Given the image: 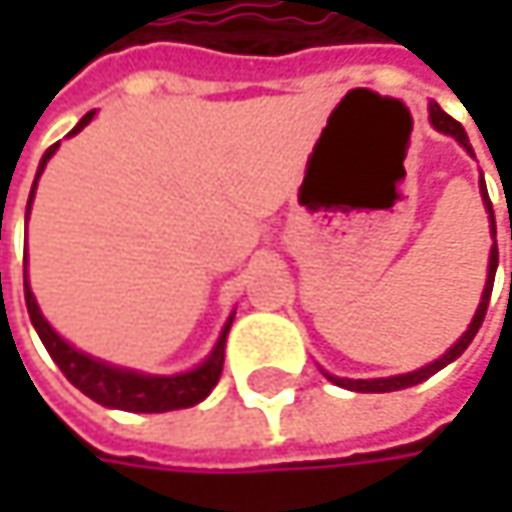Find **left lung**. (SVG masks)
<instances>
[{"mask_svg": "<svg viewBox=\"0 0 512 512\" xmlns=\"http://www.w3.org/2000/svg\"><path fill=\"white\" fill-rule=\"evenodd\" d=\"M430 121H433V127L439 130V133H445V136H454L457 142H460L462 148L471 154V145H468V136H465V130H462L460 121H454L439 103H430ZM480 195H483V204H486V210H489V222H492V237H495V213H492V201H489V192H486V183H483V174H480ZM495 269H498V243H492V252H489V275H486V287H483V296H480V305H477V311H474V320H471V326H468V332L462 335L460 341L445 353L442 358H436L433 364H427V367H421V370H412V373H400V376H385V379H341V376H329L335 385H341V388H347V391H361V394H382V391H400V388H409V385H418V382H424V379H430L433 373H439L442 367H448L454 358H460L465 350H468V344L474 341V335H477V329H480V323H483V317H486V308H489V296H492V284H495Z\"/></svg>", "mask_w": 512, "mask_h": 512, "instance_id": "obj_1", "label": "left lung"}]
</instances>
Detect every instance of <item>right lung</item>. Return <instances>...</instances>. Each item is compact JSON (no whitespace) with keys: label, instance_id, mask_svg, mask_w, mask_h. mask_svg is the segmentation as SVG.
I'll return each instance as SVG.
<instances>
[{"label":"right lung","instance_id":"obj_1","mask_svg":"<svg viewBox=\"0 0 512 512\" xmlns=\"http://www.w3.org/2000/svg\"><path fill=\"white\" fill-rule=\"evenodd\" d=\"M91 118H94V112H88L70 130V136H76ZM58 145L61 142H55L50 151L44 154L41 165H38V177H41L47 159L55 154ZM38 177H35V186H38ZM35 186H32V195H29V207H32V198H35ZM23 284H26V308H29L32 326L41 335L47 353L58 364V370L85 397H91L94 403L109 406V409H124V412H171V409H189V406L201 403L216 388V382L222 376V364H225V338H228L231 320L225 323L213 353L207 356L204 364H198L189 373H177V376H148V373H136V370H127V367H112L106 361H97V358L85 356L82 350L70 347L67 341H61L55 335V329L44 320V314H41V308L35 302V293L29 290L26 269H23Z\"/></svg>","mask_w":512,"mask_h":512}]
</instances>
